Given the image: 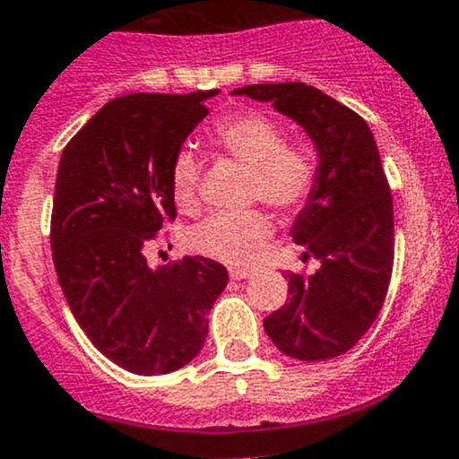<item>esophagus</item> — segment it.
<instances>
[{
    "instance_id": "34e87169",
    "label": "esophagus",
    "mask_w": 459,
    "mask_h": 459,
    "mask_svg": "<svg viewBox=\"0 0 459 459\" xmlns=\"http://www.w3.org/2000/svg\"><path fill=\"white\" fill-rule=\"evenodd\" d=\"M229 273H230V278H233V280H244V278H251L253 269H242V266H230Z\"/></svg>"
}]
</instances>
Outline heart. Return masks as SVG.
<instances>
[{"mask_svg":"<svg viewBox=\"0 0 459 459\" xmlns=\"http://www.w3.org/2000/svg\"><path fill=\"white\" fill-rule=\"evenodd\" d=\"M211 143L221 154L251 170L248 195L282 212H298L314 197L318 170L311 152L287 143V132L260 111H242L215 127ZM202 166L190 150H181L170 166V193L177 208L197 211ZM273 220L264 211L217 212L188 235L197 255L226 264H251L273 238Z\"/></svg>","mask_w":459,"mask_h":459,"instance_id":"b5f03b06","label":"heart"}]
</instances>
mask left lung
I'll use <instances>...</instances> for the list:
<instances>
[{
	"label": "left lung",
	"mask_w": 459,
	"mask_h": 459,
	"mask_svg": "<svg viewBox=\"0 0 459 459\" xmlns=\"http://www.w3.org/2000/svg\"><path fill=\"white\" fill-rule=\"evenodd\" d=\"M233 93L273 102L305 127L320 159L314 197L291 229L320 269L287 273L289 302L266 316V333L298 361L341 357L372 327L393 275V195L375 136L357 111L311 84H247Z\"/></svg>",
	"instance_id": "8db88e82"
}]
</instances>
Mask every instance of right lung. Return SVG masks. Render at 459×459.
Instances as JSON below:
<instances>
[{
    "label": "right lung",
    "mask_w": 459,
    "mask_h": 459,
    "mask_svg": "<svg viewBox=\"0 0 459 459\" xmlns=\"http://www.w3.org/2000/svg\"><path fill=\"white\" fill-rule=\"evenodd\" d=\"M215 93L114 98L66 143L57 166V280L93 348L134 375H168L193 361L229 282L224 266L208 257L186 255L159 269L145 257L175 221L170 166Z\"/></svg>",
    "instance_id": "1"
}]
</instances>
